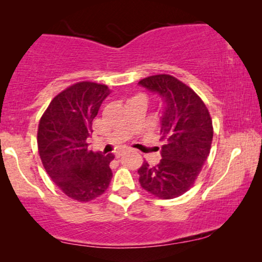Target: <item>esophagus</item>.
Segmentation results:
<instances>
[{
  "label": "esophagus",
  "mask_w": 262,
  "mask_h": 262,
  "mask_svg": "<svg viewBox=\"0 0 262 262\" xmlns=\"http://www.w3.org/2000/svg\"><path fill=\"white\" fill-rule=\"evenodd\" d=\"M125 153V149H122V151H118L116 153V158H120V157H122Z\"/></svg>",
  "instance_id": "obj_1"
}]
</instances>
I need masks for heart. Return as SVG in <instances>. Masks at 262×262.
Returning <instances> with one entry per match:
<instances>
[{
    "instance_id": "obj_1",
    "label": "heart",
    "mask_w": 262,
    "mask_h": 262,
    "mask_svg": "<svg viewBox=\"0 0 262 262\" xmlns=\"http://www.w3.org/2000/svg\"><path fill=\"white\" fill-rule=\"evenodd\" d=\"M134 98H138V99H145V100H146V97H145L144 95H137V96L134 97ZM132 99H133V98H132Z\"/></svg>"
}]
</instances>
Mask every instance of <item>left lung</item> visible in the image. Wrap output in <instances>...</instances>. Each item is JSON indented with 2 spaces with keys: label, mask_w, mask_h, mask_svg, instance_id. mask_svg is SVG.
I'll use <instances>...</instances> for the list:
<instances>
[{
  "label": "left lung",
  "mask_w": 262,
  "mask_h": 262,
  "mask_svg": "<svg viewBox=\"0 0 262 262\" xmlns=\"http://www.w3.org/2000/svg\"><path fill=\"white\" fill-rule=\"evenodd\" d=\"M139 85L163 99L160 117L162 159L156 166L142 163L139 182L159 199H173L193 186L210 155L213 125L206 105L187 86L167 74L152 75Z\"/></svg>",
  "instance_id": "obj_1"
}]
</instances>
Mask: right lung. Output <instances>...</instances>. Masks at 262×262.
Masks as SVG:
<instances>
[{"label":"right lung","instance_id":"1","mask_svg":"<svg viewBox=\"0 0 262 262\" xmlns=\"http://www.w3.org/2000/svg\"><path fill=\"white\" fill-rule=\"evenodd\" d=\"M109 95L106 85L74 83L51 100L38 125V152L44 169L67 196L80 202L102 195L113 179V153L103 156L87 147L93 118Z\"/></svg>","mask_w":262,"mask_h":262}]
</instances>
